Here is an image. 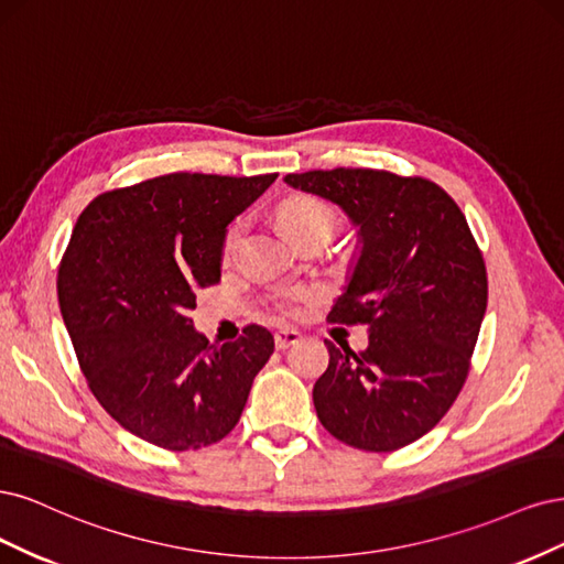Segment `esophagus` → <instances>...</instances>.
I'll return each mask as SVG.
<instances>
[{"instance_id":"34e87169","label":"esophagus","mask_w":564,"mask_h":564,"mask_svg":"<svg viewBox=\"0 0 564 564\" xmlns=\"http://www.w3.org/2000/svg\"><path fill=\"white\" fill-rule=\"evenodd\" d=\"M300 333L297 330H290V328H283V330H276L274 333V341H276V349H288L293 347V344L300 341Z\"/></svg>"}]
</instances>
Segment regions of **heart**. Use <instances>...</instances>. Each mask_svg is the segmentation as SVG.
<instances>
[{
	"label": "heart",
	"instance_id": "1",
	"mask_svg": "<svg viewBox=\"0 0 564 564\" xmlns=\"http://www.w3.org/2000/svg\"><path fill=\"white\" fill-rule=\"evenodd\" d=\"M279 217H281V225L283 229L293 236L295 241L304 239V236L314 234V231H337L339 227V217L337 213L328 206L318 202V198H312V196H293L288 198V202L281 206L279 210ZM239 239H241V227L234 225L227 236H225V256H234L236 246H239ZM308 290L306 288H293V290H285V293L281 295V302H279V308L281 312H293L297 302H304L308 300Z\"/></svg>",
	"mask_w": 564,
	"mask_h": 564
}]
</instances>
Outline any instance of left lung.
<instances>
[{
  "label": "left lung",
  "mask_w": 564,
  "mask_h": 564,
  "mask_svg": "<svg viewBox=\"0 0 564 564\" xmlns=\"http://www.w3.org/2000/svg\"><path fill=\"white\" fill-rule=\"evenodd\" d=\"M358 227L360 256L330 323L368 325L366 351L325 339L314 384L321 424L366 452L422 438L457 401L487 308L482 252L454 198L426 177L372 169L290 173Z\"/></svg>",
  "instance_id": "obj_1"
}]
</instances>
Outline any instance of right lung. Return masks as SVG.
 I'll return each mask as SVG.
<instances>
[{
    "label": "right lung",
    "mask_w": 564,
    "mask_h": 564,
    "mask_svg": "<svg viewBox=\"0 0 564 564\" xmlns=\"http://www.w3.org/2000/svg\"><path fill=\"white\" fill-rule=\"evenodd\" d=\"M279 173H169L90 202L58 267V304L86 384L126 431L185 452L239 424L274 354L262 325L210 344L194 330L196 290L220 283L227 225Z\"/></svg>",
    "instance_id": "obj_1"
}]
</instances>
